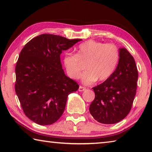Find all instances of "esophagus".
I'll list each match as a JSON object with an SVG mask.
<instances>
[{"mask_svg":"<svg viewBox=\"0 0 152 152\" xmlns=\"http://www.w3.org/2000/svg\"><path fill=\"white\" fill-rule=\"evenodd\" d=\"M85 90H86V88H84V87L80 86L78 88V91L79 92H83V91H85Z\"/></svg>","mask_w":152,"mask_h":152,"instance_id":"esophagus-1","label":"esophagus"}]
</instances>
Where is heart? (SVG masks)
Wrapping results in <instances>:
<instances>
[{"mask_svg":"<svg viewBox=\"0 0 152 152\" xmlns=\"http://www.w3.org/2000/svg\"><path fill=\"white\" fill-rule=\"evenodd\" d=\"M119 60V51L112 43H103L88 40L81 43L76 49V54L66 53L63 64L70 78L78 79L86 64V72L81 75L85 85L94 84L97 80L104 81L109 78L116 69Z\"/></svg>","mask_w":152,"mask_h":152,"instance_id":"heart-1","label":"heart"}]
</instances>
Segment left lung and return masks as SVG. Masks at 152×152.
Returning <instances> with one entry per match:
<instances>
[{
  "label": "left lung",
  "mask_w": 152,
  "mask_h": 152,
  "mask_svg": "<svg viewBox=\"0 0 152 152\" xmlns=\"http://www.w3.org/2000/svg\"><path fill=\"white\" fill-rule=\"evenodd\" d=\"M119 63L111 76L92 88L95 98L90 113L103 124H115L127 117L136 94L138 72L135 60L127 49L119 48Z\"/></svg>",
  "instance_id": "8db88e82"
}]
</instances>
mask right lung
Instances as JSON below:
<instances>
[{
  "mask_svg": "<svg viewBox=\"0 0 152 152\" xmlns=\"http://www.w3.org/2000/svg\"><path fill=\"white\" fill-rule=\"evenodd\" d=\"M81 40L42 34L20 51L15 68V92L25 115L37 124L57 121L68 95L78 89L77 82L64 73L60 55Z\"/></svg>",
  "mask_w": 152,
  "mask_h": 152,
  "instance_id": "add662e5",
  "label": "right lung"
}]
</instances>
